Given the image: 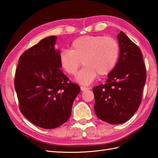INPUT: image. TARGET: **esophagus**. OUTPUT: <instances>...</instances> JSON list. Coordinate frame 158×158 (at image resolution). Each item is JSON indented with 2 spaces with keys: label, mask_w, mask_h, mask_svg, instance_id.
<instances>
[{
  "label": "esophagus",
  "mask_w": 158,
  "mask_h": 158,
  "mask_svg": "<svg viewBox=\"0 0 158 158\" xmlns=\"http://www.w3.org/2000/svg\"><path fill=\"white\" fill-rule=\"evenodd\" d=\"M89 88H86V87H83V86H81V91H86V90H88Z\"/></svg>",
  "instance_id": "obj_1"
}]
</instances>
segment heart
<instances>
[{
    "mask_svg": "<svg viewBox=\"0 0 158 158\" xmlns=\"http://www.w3.org/2000/svg\"><path fill=\"white\" fill-rule=\"evenodd\" d=\"M120 48L117 40L110 36L85 35L77 38L70 45V51L63 49L59 54L61 68L69 75L75 76L83 62L84 67L76 79L82 85L92 83L99 75L111 73L118 62Z\"/></svg>",
    "mask_w": 158,
    "mask_h": 158,
    "instance_id": "b5f03b06",
    "label": "heart"
}]
</instances>
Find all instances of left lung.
Wrapping results in <instances>:
<instances>
[{
    "label": "left lung",
    "instance_id": "obj_1",
    "mask_svg": "<svg viewBox=\"0 0 158 158\" xmlns=\"http://www.w3.org/2000/svg\"><path fill=\"white\" fill-rule=\"evenodd\" d=\"M118 62L105 84L93 88L94 110L100 119L110 124L127 122L138 109L147 78L140 48L122 31L117 35Z\"/></svg>",
    "mask_w": 158,
    "mask_h": 158
}]
</instances>
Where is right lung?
<instances>
[{"label": "right lung", "mask_w": 158, "mask_h": 158, "mask_svg": "<svg viewBox=\"0 0 158 158\" xmlns=\"http://www.w3.org/2000/svg\"><path fill=\"white\" fill-rule=\"evenodd\" d=\"M51 36L23 52L15 70L14 86L22 115L36 126L53 129L71 115L80 87L60 70V50Z\"/></svg>", "instance_id": "add662e5"}]
</instances>
